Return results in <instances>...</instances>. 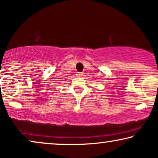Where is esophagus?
Instances as JSON below:
<instances>
[{"instance_id":"obj_1","label":"esophagus","mask_w":158,"mask_h":158,"mask_svg":"<svg viewBox=\"0 0 158 158\" xmlns=\"http://www.w3.org/2000/svg\"><path fill=\"white\" fill-rule=\"evenodd\" d=\"M77 76H82V75H83V73H78L77 74Z\"/></svg>"}]
</instances>
